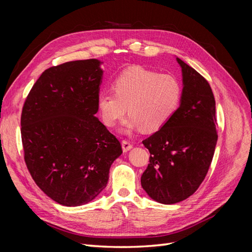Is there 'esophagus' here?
<instances>
[{"label":"esophagus","mask_w":252,"mask_h":252,"mask_svg":"<svg viewBox=\"0 0 252 252\" xmlns=\"http://www.w3.org/2000/svg\"><path fill=\"white\" fill-rule=\"evenodd\" d=\"M122 147H123V150L126 152L132 148V144L129 140H123L122 141Z\"/></svg>","instance_id":"34e87169"}]
</instances>
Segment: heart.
I'll return each instance as SVG.
<instances>
[{"instance_id":"heart-1","label":"heart","mask_w":252,"mask_h":252,"mask_svg":"<svg viewBox=\"0 0 252 252\" xmlns=\"http://www.w3.org/2000/svg\"><path fill=\"white\" fill-rule=\"evenodd\" d=\"M112 89L113 94L98 95V112L103 123L113 127L125 116L127 106L130 114L125 123L127 130L142 126L146 131L162 128L178 110L183 95L182 84L174 75L141 66L122 71Z\"/></svg>"}]
</instances>
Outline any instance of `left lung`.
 <instances>
[{
    "label": "left lung",
    "mask_w": 252,
    "mask_h": 252,
    "mask_svg": "<svg viewBox=\"0 0 252 252\" xmlns=\"http://www.w3.org/2000/svg\"><path fill=\"white\" fill-rule=\"evenodd\" d=\"M177 60L184 83L180 107L159 130L142 142L150 157L141 184L151 199L162 204L179 203L196 191L218 141L216 100L208 81Z\"/></svg>",
    "instance_id": "left-lung-1"
}]
</instances>
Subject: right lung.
I'll return each mask as SVG.
<instances>
[{"instance_id":"right-lung-1","label":"right lung","mask_w":252,"mask_h":252,"mask_svg":"<svg viewBox=\"0 0 252 252\" xmlns=\"http://www.w3.org/2000/svg\"><path fill=\"white\" fill-rule=\"evenodd\" d=\"M95 59L52 66L23 105L21 135L27 169L50 199L64 206L89 203L107 185L123 150L94 114L102 70Z\"/></svg>"}]
</instances>
